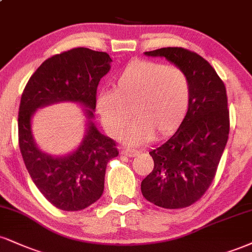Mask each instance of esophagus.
Segmentation results:
<instances>
[{
  "instance_id": "34e87169",
  "label": "esophagus",
  "mask_w": 252,
  "mask_h": 252,
  "mask_svg": "<svg viewBox=\"0 0 252 252\" xmlns=\"http://www.w3.org/2000/svg\"><path fill=\"white\" fill-rule=\"evenodd\" d=\"M121 155L126 156V157H135L138 155V151L134 149H122L121 150Z\"/></svg>"
}]
</instances>
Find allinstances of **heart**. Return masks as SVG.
I'll list each match as a JSON object with an SVG mask.
<instances>
[{"mask_svg": "<svg viewBox=\"0 0 252 252\" xmlns=\"http://www.w3.org/2000/svg\"><path fill=\"white\" fill-rule=\"evenodd\" d=\"M190 103V82L177 66L148 60L131 61L118 75L113 93L97 98V109L105 130L118 137L134 118L124 139L137 145L165 137L178 128Z\"/></svg>", "mask_w": 252, "mask_h": 252, "instance_id": "heart-1", "label": "heart"}]
</instances>
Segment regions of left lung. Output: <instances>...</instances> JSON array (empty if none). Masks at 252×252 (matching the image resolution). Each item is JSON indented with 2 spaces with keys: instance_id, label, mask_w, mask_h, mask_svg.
Returning a JSON list of instances; mask_svg holds the SVG:
<instances>
[{
  "instance_id": "8db88e82",
  "label": "left lung",
  "mask_w": 252,
  "mask_h": 252,
  "mask_svg": "<svg viewBox=\"0 0 252 252\" xmlns=\"http://www.w3.org/2000/svg\"><path fill=\"white\" fill-rule=\"evenodd\" d=\"M165 57L187 74L190 103L177 131L150 151L154 169L142 181L143 197L157 207H190L207 192L228 142L230 116L223 81L207 60L184 48L145 51Z\"/></svg>"
}]
</instances>
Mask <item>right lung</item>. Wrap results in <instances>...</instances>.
<instances>
[{
    "instance_id": "1",
    "label": "right lung",
    "mask_w": 252,
    "mask_h": 252,
    "mask_svg": "<svg viewBox=\"0 0 252 252\" xmlns=\"http://www.w3.org/2000/svg\"><path fill=\"white\" fill-rule=\"evenodd\" d=\"M107 53L74 48L45 60L26 84L19 109V144L24 164L37 189L48 202L63 211L83 210L104 190V176L110 159L118 156L117 143L99 134L89 123L86 138L71 155L54 158L34 143L30 118L42 105L72 101L90 109L94 116L99 81L110 69Z\"/></svg>"
}]
</instances>
